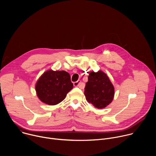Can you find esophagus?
I'll return each mask as SVG.
<instances>
[{
	"label": "esophagus",
	"instance_id": "esophagus-1",
	"mask_svg": "<svg viewBox=\"0 0 156 156\" xmlns=\"http://www.w3.org/2000/svg\"><path fill=\"white\" fill-rule=\"evenodd\" d=\"M80 84H81V81L80 80H78V81H75V82L73 83V85L75 86H80Z\"/></svg>",
	"mask_w": 156,
	"mask_h": 156
}]
</instances>
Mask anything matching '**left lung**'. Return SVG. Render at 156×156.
I'll return each mask as SVG.
<instances>
[{
  "label": "left lung",
  "instance_id": "left-lung-1",
  "mask_svg": "<svg viewBox=\"0 0 156 156\" xmlns=\"http://www.w3.org/2000/svg\"><path fill=\"white\" fill-rule=\"evenodd\" d=\"M86 99L95 107L102 108L112 101L114 87L105 73L92 72L88 76L84 93Z\"/></svg>",
  "mask_w": 156,
  "mask_h": 156
}]
</instances>
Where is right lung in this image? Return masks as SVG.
I'll return each mask as SVG.
<instances>
[{"label":"right lung","instance_id":"1","mask_svg":"<svg viewBox=\"0 0 156 156\" xmlns=\"http://www.w3.org/2000/svg\"><path fill=\"white\" fill-rule=\"evenodd\" d=\"M73 86L68 72L48 70L38 80L36 91L42 102L53 105L62 102Z\"/></svg>","mask_w":156,"mask_h":156}]
</instances>
